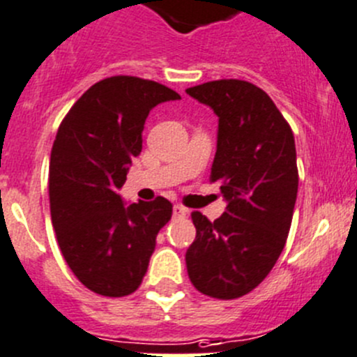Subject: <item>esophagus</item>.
Listing matches in <instances>:
<instances>
[{
    "mask_svg": "<svg viewBox=\"0 0 357 357\" xmlns=\"http://www.w3.org/2000/svg\"><path fill=\"white\" fill-rule=\"evenodd\" d=\"M172 213H174L176 218H183V216L188 215V209H186L185 206H181V204H176L174 208H172Z\"/></svg>",
    "mask_w": 357,
    "mask_h": 357,
    "instance_id": "esophagus-1",
    "label": "esophagus"
}]
</instances>
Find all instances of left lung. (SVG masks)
<instances>
[{
    "label": "left lung",
    "instance_id": "obj_1",
    "mask_svg": "<svg viewBox=\"0 0 357 357\" xmlns=\"http://www.w3.org/2000/svg\"><path fill=\"white\" fill-rule=\"evenodd\" d=\"M218 116L209 181L227 209L215 222L192 213L188 278L202 294L236 299L254 291L278 261L298 195L294 133L269 95L252 82L220 79L186 89Z\"/></svg>",
    "mask_w": 357,
    "mask_h": 357
}]
</instances>
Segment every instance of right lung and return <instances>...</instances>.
I'll return each instance as SVG.
<instances>
[{
    "label": "right lung",
    "mask_w": 357,
    "mask_h": 357,
    "mask_svg": "<svg viewBox=\"0 0 357 357\" xmlns=\"http://www.w3.org/2000/svg\"><path fill=\"white\" fill-rule=\"evenodd\" d=\"M179 98L160 82L114 75L93 84L59 125L49 165L51 220L68 268L96 294L137 291L156 236L171 220L165 197L126 208L118 188L141 155L149 111Z\"/></svg>",
    "instance_id": "obj_1"
}]
</instances>
